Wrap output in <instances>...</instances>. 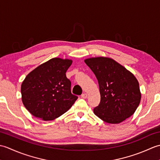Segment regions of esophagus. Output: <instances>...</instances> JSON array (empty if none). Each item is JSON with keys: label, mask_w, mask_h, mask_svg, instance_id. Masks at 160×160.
<instances>
[{"label": "esophagus", "mask_w": 160, "mask_h": 160, "mask_svg": "<svg viewBox=\"0 0 160 160\" xmlns=\"http://www.w3.org/2000/svg\"><path fill=\"white\" fill-rule=\"evenodd\" d=\"M81 98H83V99H86V98H87V94L85 93H82V95H81Z\"/></svg>", "instance_id": "obj_1"}]
</instances>
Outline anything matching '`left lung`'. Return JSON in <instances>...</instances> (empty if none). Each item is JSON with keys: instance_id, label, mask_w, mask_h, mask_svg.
Returning a JSON list of instances; mask_svg holds the SVG:
<instances>
[{"instance_id": "left-lung-1", "label": "left lung", "mask_w": 160, "mask_h": 160, "mask_svg": "<svg viewBox=\"0 0 160 160\" xmlns=\"http://www.w3.org/2000/svg\"><path fill=\"white\" fill-rule=\"evenodd\" d=\"M98 81L100 102L94 113L109 124H119L131 117L141 100L138 81L116 61L105 57L84 60Z\"/></svg>"}]
</instances>
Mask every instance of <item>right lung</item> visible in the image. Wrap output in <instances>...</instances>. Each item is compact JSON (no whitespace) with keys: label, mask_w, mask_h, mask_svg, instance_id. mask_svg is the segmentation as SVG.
Returning <instances> with one entry per match:
<instances>
[{"label":"right lung","mask_w":160,"mask_h":160,"mask_svg":"<svg viewBox=\"0 0 160 160\" xmlns=\"http://www.w3.org/2000/svg\"><path fill=\"white\" fill-rule=\"evenodd\" d=\"M72 60L52 58L31 71L22 83L24 106L43 120H53L67 112L78 99L71 93L66 72Z\"/></svg>","instance_id":"obj_1"}]
</instances>
